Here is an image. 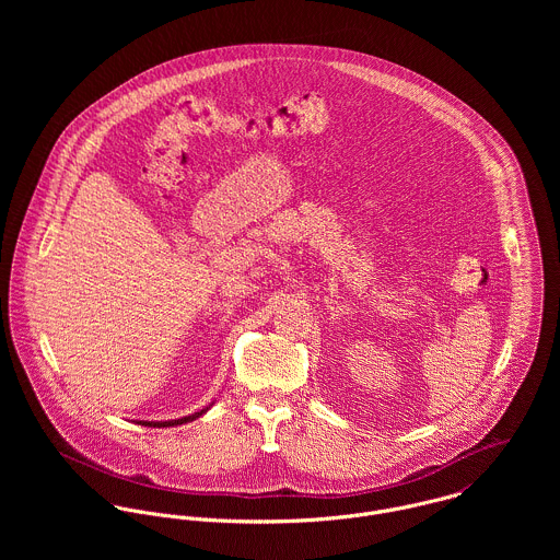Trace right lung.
I'll return each instance as SVG.
<instances>
[{"instance_id": "1", "label": "right lung", "mask_w": 560, "mask_h": 560, "mask_svg": "<svg viewBox=\"0 0 560 560\" xmlns=\"http://www.w3.org/2000/svg\"><path fill=\"white\" fill-rule=\"evenodd\" d=\"M213 405V402H211ZM211 405L202 407L200 411H194L191 416H183V418H174V420H136V424H142V427H176V424H185V422H191L196 418H200L202 413H207L211 409Z\"/></svg>"}]
</instances>
